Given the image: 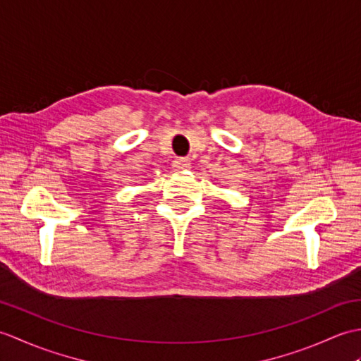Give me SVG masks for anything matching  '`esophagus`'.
<instances>
[{
    "mask_svg": "<svg viewBox=\"0 0 361 361\" xmlns=\"http://www.w3.org/2000/svg\"><path fill=\"white\" fill-rule=\"evenodd\" d=\"M172 166L173 169H176V171H186V169L190 167V163L188 158H175Z\"/></svg>",
    "mask_w": 361,
    "mask_h": 361,
    "instance_id": "esophagus-1",
    "label": "esophagus"
}]
</instances>
